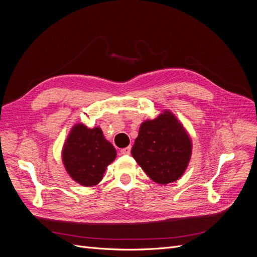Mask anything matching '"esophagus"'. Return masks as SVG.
I'll return each instance as SVG.
<instances>
[{"instance_id":"esophagus-1","label":"esophagus","mask_w":257,"mask_h":257,"mask_svg":"<svg viewBox=\"0 0 257 257\" xmlns=\"http://www.w3.org/2000/svg\"><path fill=\"white\" fill-rule=\"evenodd\" d=\"M121 154H124V155H128L131 153V147H126V148H123V149H121Z\"/></svg>"}]
</instances>
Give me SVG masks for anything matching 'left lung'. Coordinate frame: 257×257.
Instances as JSON below:
<instances>
[{"label": "left lung", "mask_w": 257, "mask_h": 257, "mask_svg": "<svg viewBox=\"0 0 257 257\" xmlns=\"http://www.w3.org/2000/svg\"><path fill=\"white\" fill-rule=\"evenodd\" d=\"M191 139L182 124L169 111L139 127L132 155L154 182L167 184L178 180L188 167Z\"/></svg>", "instance_id": "8db88e82"}]
</instances>
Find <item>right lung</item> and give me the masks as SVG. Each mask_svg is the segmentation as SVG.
<instances>
[{
	"label": "right lung",
	"mask_w": 257,
	"mask_h": 257,
	"mask_svg": "<svg viewBox=\"0 0 257 257\" xmlns=\"http://www.w3.org/2000/svg\"><path fill=\"white\" fill-rule=\"evenodd\" d=\"M115 155V149L106 141L102 130L88 128L83 124L73 127L62 152L67 173L84 186L96 185L102 180Z\"/></svg>",
	"instance_id": "add662e5"
}]
</instances>
